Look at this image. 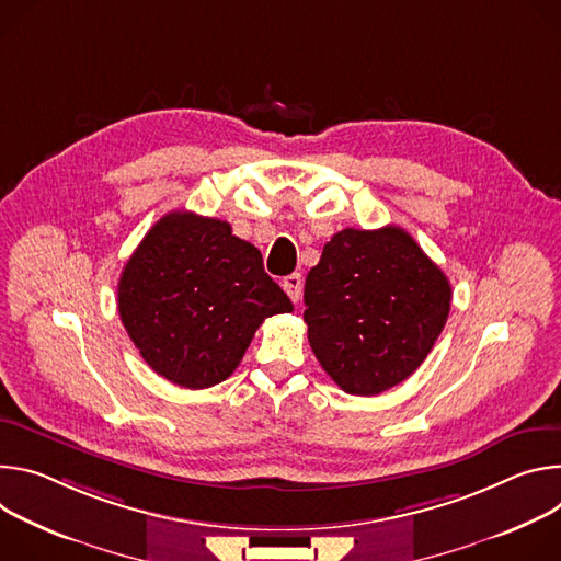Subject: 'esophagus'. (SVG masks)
<instances>
[{
    "mask_svg": "<svg viewBox=\"0 0 561 561\" xmlns=\"http://www.w3.org/2000/svg\"><path fill=\"white\" fill-rule=\"evenodd\" d=\"M283 289L287 291V296L298 302L300 300V291H302V278L300 274H289L283 278Z\"/></svg>",
    "mask_w": 561,
    "mask_h": 561,
    "instance_id": "1",
    "label": "esophagus"
}]
</instances>
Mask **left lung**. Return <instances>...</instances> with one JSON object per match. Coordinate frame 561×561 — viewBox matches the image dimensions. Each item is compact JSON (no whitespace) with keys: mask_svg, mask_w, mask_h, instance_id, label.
<instances>
[{"mask_svg":"<svg viewBox=\"0 0 561 561\" xmlns=\"http://www.w3.org/2000/svg\"><path fill=\"white\" fill-rule=\"evenodd\" d=\"M453 287L401 227L343 229L305 280L307 339L347 394L375 397L425 360L450 314Z\"/></svg>","mask_w":561,"mask_h":561,"instance_id":"obj_1","label":"left lung"}]
</instances>
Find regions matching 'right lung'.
Wrapping results in <instances>:
<instances>
[{"mask_svg": "<svg viewBox=\"0 0 561 561\" xmlns=\"http://www.w3.org/2000/svg\"><path fill=\"white\" fill-rule=\"evenodd\" d=\"M117 309L153 371L203 390L231 377L259 325L294 305L229 222L171 211L124 265Z\"/></svg>", "mask_w": 561, "mask_h": 561, "instance_id": "right-lung-1", "label": "right lung"}]
</instances>
